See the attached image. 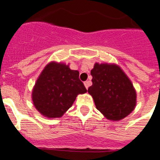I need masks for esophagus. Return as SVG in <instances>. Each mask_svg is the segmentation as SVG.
<instances>
[{
  "label": "esophagus",
  "instance_id": "obj_1",
  "mask_svg": "<svg viewBox=\"0 0 160 160\" xmlns=\"http://www.w3.org/2000/svg\"><path fill=\"white\" fill-rule=\"evenodd\" d=\"M84 85H85V88H88L90 86V85H91V82L90 81H86V82H84Z\"/></svg>",
  "mask_w": 160,
  "mask_h": 160
}]
</instances>
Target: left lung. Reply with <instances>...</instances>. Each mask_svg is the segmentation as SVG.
<instances>
[{
    "label": "left lung",
    "instance_id": "obj_1",
    "mask_svg": "<svg viewBox=\"0 0 160 160\" xmlns=\"http://www.w3.org/2000/svg\"><path fill=\"white\" fill-rule=\"evenodd\" d=\"M92 85L88 92L96 108L107 119L119 121L136 105V91L124 71L115 63L95 62L91 70Z\"/></svg>",
    "mask_w": 160,
    "mask_h": 160
}]
</instances>
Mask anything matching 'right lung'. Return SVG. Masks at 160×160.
<instances>
[{"mask_svg": "<svg viewBox=\"0 0 160 160\" xmlns=\"http://www.w3.org/2000/svg\"><path fill=\"white\" fill-rule=\"evenodd\" d=\"M87 92L79 72L69 64L50 62L38 77L31 92L33 105L42 116L60 118L72 107L79 94Z\"/></svg>", "mask_w": 160, "mask_h": 160, "instance_id": "1", "label": "right lung"}]
</instances>
